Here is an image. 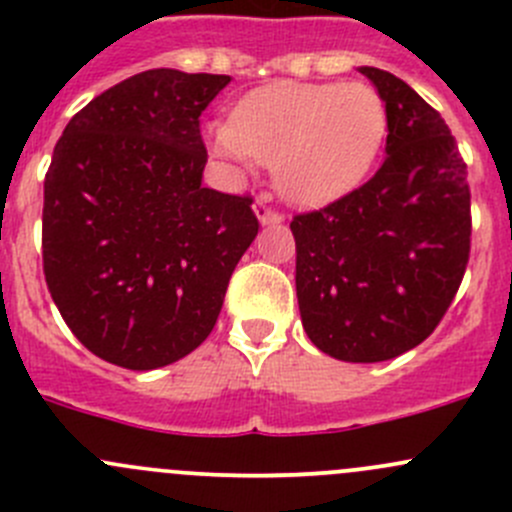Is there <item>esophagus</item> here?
<instances>
[{
  "mask_svg": "<svg viewBox=\"0 0 512 512\" xmlns=\"http://www.w3.org/2000/svg\"><path fill=\"white\" fill-rule=\"evenodd\" d=\"M252 210H255L257 220H260L262 225H277V223H282V220H285V215L277 213V210H272L270 205L265 203V200H255Z\"/></svg>",
  "mask_w": 512,
  "mask_h": 512,
  "instance_id": "34e87169",
  "label": "esophagus"
}]
</instances>
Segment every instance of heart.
Returning a JSON list of instances; mask_svg holds the SVG:
<instances>
[{"mask_svg": "<svg viewBox=\"0 0 512 512\" xmlns=\"http://www.w3.org/2000/svg\"><path fill=\"white\" fill-rule=\"evenodd\" d=\"M386 103L366 84L282 81L247 94L230 121L210 123L213 151L237 168L275 165L294 205L322 208L352 193L386 138Z\"/></svg>", "mask_w": 512, "mask_h": 512, "instance_id": "obj_1", "label": "heart"}]
</instances>
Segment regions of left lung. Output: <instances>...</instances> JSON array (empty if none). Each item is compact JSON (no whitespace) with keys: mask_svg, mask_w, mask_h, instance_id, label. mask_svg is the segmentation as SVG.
<instances>
[{"mask_svg":"<svg viewBox=\"0 0 512 512\" xmlns=\"http://www.w3.org/2000/svg\"><path fill=\"white\" fill-rule=\"evenodd\" d=\"M359 71L386 103L384 163L289 227L307 337L334 359L374 364L418 347L451 307L471 252V190L441 113L389 71Z\"/></svg>","mask_w":512,"mask_h":512,"instance_id":"1","label":"left lung"}]
</instances>
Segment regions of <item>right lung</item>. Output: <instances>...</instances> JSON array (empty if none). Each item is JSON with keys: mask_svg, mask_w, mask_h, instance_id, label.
Wrapping results in <instances>:
<instances>
[{"mask_svg": "<svg viewBox=\"0 0 512 512\" xmlns=\"http://www.w3.org/2000/svg\"><path fill=\"white\" fill-rule=\"evenodd\" d=\"M227 84L143 71L86 103L56 143L41 218L46 287L108 364L151 371L198 349L260 230L250 198L203 188L200 113Z\"/></svg>", "mask_w": 512, "mask_h": 512, "instance_id": "right-lung-1", "label": "right lung"}]
</instances>
